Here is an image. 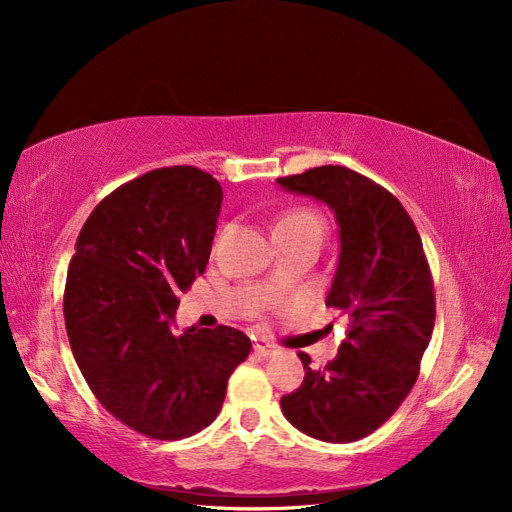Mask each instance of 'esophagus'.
Segmentation results:
<instances>
[{"instance_id":"esophagus-1","label":"esophagus","mask_w":512,"mask_h":512,"mask_svg":"<svg viewBox=\"0 0 512 512\" xmlns=\"http://www.w3.org/2000/svg\"><path fill=\"white\" fill-rule=\"evenodd\" d=\"M254 352L258 354V356H275L277 352H282L280 350V346H275V344H269V342H258V344H254Z\"/></svg>"}]
</instances>
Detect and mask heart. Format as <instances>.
I'll return each instance as SVG.
<instances>
[{
    "label": "heart",
    "mask_w": 512,
    "mask_h": 512,
    "mask_svg": "<svg viewBox=\"0 0 512 512\" xmlns=\"http://www.w3.org/2000/svg\"><path fill=\"white\" fill-rule=\"evenodd\" d=\"M275 228H290V230H312V232H324V222L320 215L312 209H292L284 213L280 220H277Z\"/></svg>",
    "instance_id": "heart-1"
}]
</instances>
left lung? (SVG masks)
Wrapping results in <instances>:
<instances>
[{
	"instance_id": "obj_1",
	"label": "left lung",
	"mask_w": 512,
	"mask_h": 512,
	"mask_svg": "<svg viewBox=\"0 0 512 512\" xmlns=\"http://www.w3.org/2000/svg\"><path fill=\"white\" fill-rule=\"evenodd\" d=\"M277 183L335 213L339 260L327 305L350 320L324 367L299 352L305 378L282 397V412L316 440H361L408 397L429 346L436 297L423 243L399 200L346 166L309 168Z\"/></svg>"
}]
</instances>
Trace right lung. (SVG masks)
I'll return each instance as SVG.
<instances>
[{"mask_svg":"<svg viewBox=\"0 0 512 512\" xmlns=\"http://www.w3.org/2000/svg\"><path fill=\"white\" fill-rule=\"evenodd\" d=\"M222 185L194 166L145 173L91 211L70 260L64 318L74 361L117 421L181 440L220 414L245 333H175L179 292L205 273Z\"/></svg>","mask_w":512,"mask_h":512,"instance_id":"obj_1","label":"right lung"}]
</instances>
